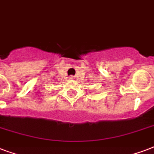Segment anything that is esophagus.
<instances>
[{
	"mask_svg": "<svg viewBox=\"0 0 154 154\" xmlns=\"http://www.w3.org/2000/svg\"><path fill=\"white\" fill-rule=\"evenodd\" d=\"M69 79H71V80H73V79H75V76H70V78H69Z\"/></svg>",
	"mask_w": 154,
	"mask_h": 154,
	"instance_id": "esophagus-1",
	"label": "esophagus"
}]
</instances>
